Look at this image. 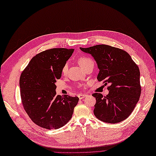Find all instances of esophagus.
Returning <instances> with one entry per match:
<instances>
[{
  "instance_id": "esophagus-1",
  "label": "esophagus",
  "mask_w": 156,
  "mask_h": 156,
  "mask_svg": "<svg viewBox=\"0 0 156 156\" xmlns=\"http://www.w3.org/2000/svg\"><path fill=\"white\" fill-rule=\"evenodd\" d=\"M87 95L86 94H79L78 95V97L80 98V99H82V98H83L84 97H86Z\"/></svg>"
}]
</instances>
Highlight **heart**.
<instances>
[{
    "mask_svg": "<svg viewBox=\"0 0 156 156\" xmlns=\"http://www.w3.org/2000/svg\"><path fill=\"white\" fill-rule=\"evenodd\" d=\"M78 62L80 66L81 67L82 69L85 66V65H87L88 63H91V62H93V60L91 58L85 57V56H82L81 58H80L78 60ZM67 71H68V65H67V64H66V65H65L62 68V73L63 74H65V73H67Z\"/></svg>",
    "mask_w": 156,
    "mask_h": 156,
    "instance_id": "heart-1",
    "label": "heart"
}]
</instances>
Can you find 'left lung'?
Returning <instances> with one entry per match:
<instances>
[{"instance_id":"left-lung-1","label":"left lung","mask_w":156,"mask_h":156,"mask_svg":"<svg viewBox=\"0 0 156 156\" xmlns=\"http://www.w3.org/2000/svg\"><path fill=\"white\" fill-rule=\"evenodd\" d=\"M91 54L96 61L99 73L97 80L109 84L105 97L94 93L96 98L94 115L101 121L118 123L127 119L138 102L141 93L140 71L129 54L106 44L80 48Z\"/></svg>"}]
</instances>
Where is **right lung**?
<instances>
[{
  "mask_svg": "<svg viewBox=\"0 0 156 156\" xmlns=\"http://www.w3.org/2000/svg\"><path fill=\"white\" fill-rule=\"evenodd\" d=\"M74 49L47 50L36 55L19 80L22 104L32 121L46 129H58L71 119L79 98L56 95V80Z\"/></svg>",
  "mask_w": 156,
  "mask_h": 156,
  "instance_id": "obj_1",
  "label": "right lung"
}]
</instances>
